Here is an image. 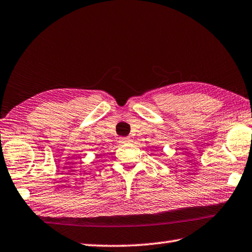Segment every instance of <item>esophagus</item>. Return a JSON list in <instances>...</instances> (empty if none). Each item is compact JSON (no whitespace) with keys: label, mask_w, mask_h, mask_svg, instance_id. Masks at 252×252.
<instances>
[{"label":"esophagus","mask_w":252,"mask_h":252,"mask_svg":"<svg viewBox=\"0 0 252 252\" xmlns=\"http://www.w3.org/2000/svg\"><path fill=\"white\" fill-rule=\"evenodd\" d=\"M131 141H132L131 137H120V139H119V142L122 143V144H123V143H130Z\"/></svg>","instance_id":"esophagus-1"}]
</instances>
